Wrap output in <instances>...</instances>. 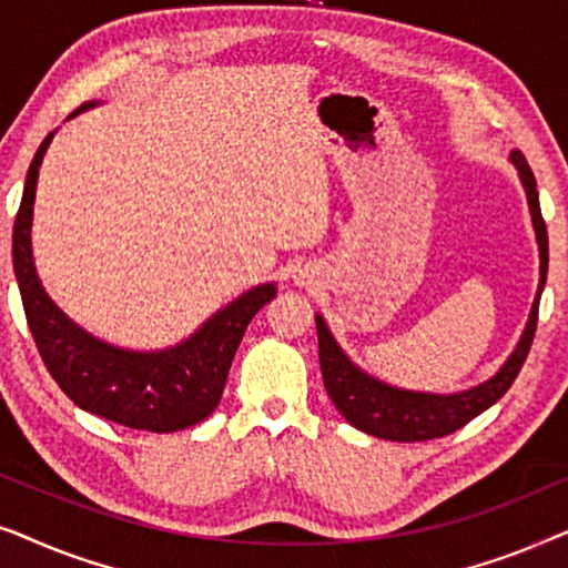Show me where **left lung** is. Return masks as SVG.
Wrapping results in <instances>:
<instances>
[{"mask_svg": "<svg viewBox=\"0 0 568 568\" xmlns=\"http://www.w3.org/2000/svg\"><path fill=\"white\" fill-rule=\"evenodd\" d=\"M511 165L517 168L519 181H523L527 206H530L535 240H538L540 253V282L535 292V302L530 307L523 336H519L515 352L507 356L499 372L488 377L486 383H478L468 390L457 393H422V390H403V387L387 385L383 379L372 377L369 372L348 359L338 341L325 323V317L317 313V348H321V372L325 390H328L333 406L341 410V416L348 424L364 434H372L377 439L390 442H424L434 437H445L473 422L486 408H491L504 393L509 390L515 377L523 369L535 338V325H538V305L542 286H546L548 274V232L546 222L540 214L538 185L530 165H527L525 154L519 150L509 152Z\"/></svg>", "mask_w": 568, "mask_h": 568, "instance_id": "obj_1", "label": "left lung"}]
</instances>
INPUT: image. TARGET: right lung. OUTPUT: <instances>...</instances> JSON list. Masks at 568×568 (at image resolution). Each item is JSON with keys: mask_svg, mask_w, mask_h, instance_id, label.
Returning <instances> with one entry per match:
<instances>
[{"mask_svg": "<svg viewBox=\"0 0 568 568\" xmlns=\"http://www.w3.org/2000/svg\"><path fill=\"white\" fill-rule=\"evenodd\" d=\"M95 105V100H90L69 113V119ZM53 134L57 131L43 139L30 162L12 227L14 278L41 359L61 390L82 410L129 429L158 434L189 429L216 408L247 323L276 297V284L266 282L243 292L175 346L134 352L92 336L45 294L33 261L30 232L38 170Z\"/></svg>", "mask_w": 568, "mask_h": 568, "instance_id": "obj_1", "label": "right lung"}]
</instances>
